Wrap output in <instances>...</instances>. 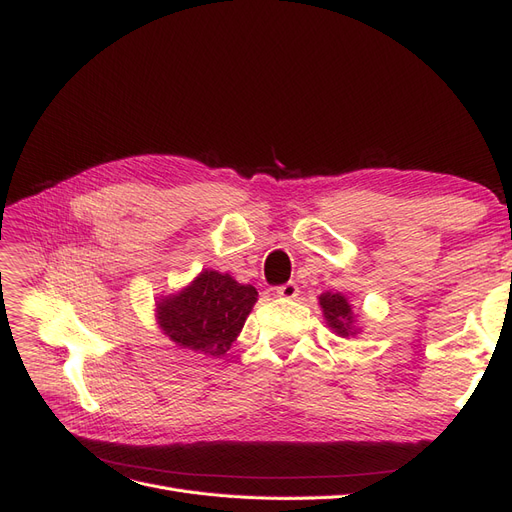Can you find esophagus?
<instances>
[{
  "label": "esophagus",
  "instance_id": "34e87169",
  "mask_svg": "<svg viewBox=\"0 0 512 512\" xmlns=\"http://www.w3.org/2000/svg\"><path fill=\"white\" fill-rule=\"evenodd\" d=\"M299 292L301 290L294 282H288V284H282V286L275 288V294H277V297H282V299H297Z\"/></svg>",
  "mask_w": 512,
  "mask_h": 512
}]
</instances>
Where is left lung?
Masks as SVG:
<instances>
[{
	"mask_svg": "<svg viewBox=\"0 0 512 512\" xmlns=\"http://www.w3.org/2000/svg\"><path fill=\"white\" fill-rule=\"evenodd\" d=\"M318 303L322 307L324 320L339 337H350L359 333L356 329V320L352 314V305L344 297L342 292H324L318 297Z\"/></svg>",
	"mask_w": 512,
	"mask_h": 512,
	"instance_id": "obj_1",
	"label": "left lung"
}]
</instances>
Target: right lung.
<instances>
[{"label": "right lung", "mask_w": 512, "mask_h": 512, "mask_svg": "<svg viewBox=\"0 0 512 512\" xmlns=\"http://www.w3.org/2000/svg\"><path fill=\"white\" fill-rule=\"evenodd\" d=\"M258 292L228 273L205 269L181 292L156 303L164 335L181 348L205 356H222L241 333Z\"/></svg>", "instance_id": "obj_1"}]
</instances>
